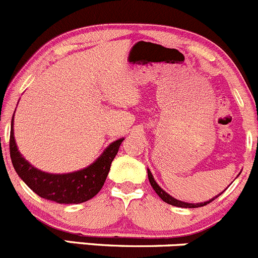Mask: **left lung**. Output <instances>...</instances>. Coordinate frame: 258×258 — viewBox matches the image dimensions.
I'll return each instance as SVG.
<instances>
[{
  "instance_id": "1",
  "label": "left lung",
  "mask_w": 258,
  "mask_h": 258,
  "mask_svg": "<svg viewBox=\"0 0 258 258\" xmlns=\"http://www.w3.org/2000/svg\"><path fill=\"white\" fill-rule=\"evenodd\" d=\"M148 177H149V181H150V185L153 186L154 190H155V192L158 194L159 198L161 199L163 201H165L166 204H170V205H174V206H177V208H186V209H195V208H201V206H205L208 205V204L212 203V201L215 200L216 198H219L220 195L215 196L214 199H211V200L206 201V203H200V204H188V203H184V201H180V200H176V199H174L172 196H170L169 194H166L165 191L163 190L160 186H159L158 184H156V181L154 180L153 175H151L150 170L148 169Z\"/></svg>"
}]
</instances>
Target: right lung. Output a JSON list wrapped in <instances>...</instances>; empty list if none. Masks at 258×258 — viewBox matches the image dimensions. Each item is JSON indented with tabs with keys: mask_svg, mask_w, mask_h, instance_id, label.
Listing matches in <instances>:
<instances>
[{
	"mask_svg": "<svg viewBox=\"0 0 258 258\" xmlns=\"http://www.w3.org/2000/svg\"><path fill=\"white\" fill-rule=\"evenodd\" d=\"M10 134V154L18 176L32 191L58 204H81L94 198L104 185L113 159L124 139L115 140L88 168L71 174H48L33 168L22 158L13 137V118Z\"/></svg>",
	"mask_w": 258,
	"mask_h": 258,
	"instance_id": "obj_1",
	"label": "right lung"
}]
</instances>
